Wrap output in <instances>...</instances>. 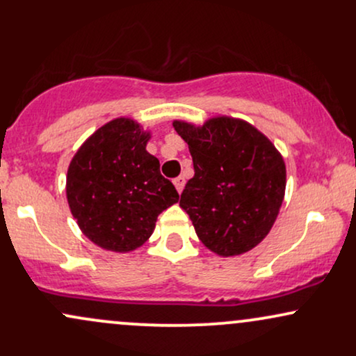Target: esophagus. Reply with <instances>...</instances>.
I'll return each mask as SVG.
<instances>
[{"label": "esophagus", "instance_id": "34e87169", "mask_svg": "<svg viewBox=\"0 0 356 356\" xmlns=\"http://www.w3.org/2000/svg\"><path fill=\"white\" fill-rule=\"evenodd\" d=\"M174 186H175V189H177L179 194H181V192L184 191V186H186V179H184L182 175H179V177L174 179Z\"/></svg>", "mask_w": 356, "mask_h": 356}]
</instances>
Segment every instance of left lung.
<instances>
[{"label": "left lung", "instance_id": "left-lung-1", "mask_svg": "<svg viewBox=\"0 0 356 356\" xmlns=\"http://www.w3.org/2000/svg\"><path fill=\"white\" fill-rule=\"evenodd\" d=\"M189 145L194 177L179 206L195 234L218 256H239L268 236L286 189L283 155L243 118L211 117L202 125L174 120Z\"/></svg>", "mask_w": 356, "mask_h": 356}]
</instances>
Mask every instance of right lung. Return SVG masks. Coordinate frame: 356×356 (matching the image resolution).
Listing matches in <instances>:
<instances>
[{
  "instance_id": "obj_1",
  "label": "right lung",
  "mask_w": 356,
  "mask_h": 356,
  "mask_svg": "<svg viewBox=\"0 0 356 356\" xmlns=\"http://www.w3.org/2000/svg\"><path fill=\"white\" fill-rule=\"evenodd\" d=\"M150 137L134 118H113L70 161L68 206L81 232L102 249L136 251L152 236L159 214L179 201L159 159L147 152Z\"/></svg>"
}]
</instances>
